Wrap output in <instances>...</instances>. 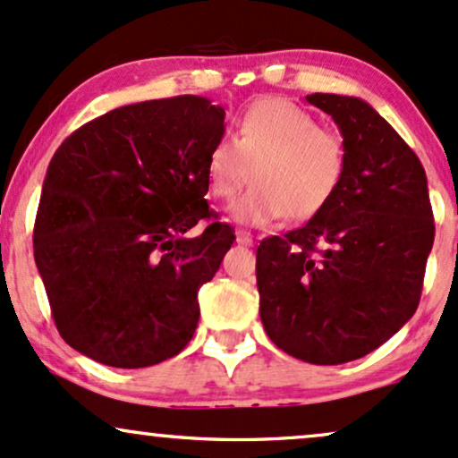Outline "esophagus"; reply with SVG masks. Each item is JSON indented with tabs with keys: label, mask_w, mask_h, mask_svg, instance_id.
<instances>
[{
	"label": "esophagus",
	"mask_w": 458,
	"mask_h": 458,
	"mask_svg": "<svg viewBox=\"0 0 458 458\" xmlns=\"http://www.w3.org/2000/svg\"><path fill=\"white\" fill-rule=\"evenodd\" d=\"M235 242L242 246H252V235L249 231H235Z\"/></svg>",
	"instance_id": "esophagus-1"
}]
</instances>
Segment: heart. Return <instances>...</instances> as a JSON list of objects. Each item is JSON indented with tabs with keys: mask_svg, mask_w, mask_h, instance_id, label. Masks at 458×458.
Wrapping results in <instances>:
<instances>
[{
	"mask_svg": "<svg viewBox=\"0 0 458 458\" xmlns=\"http://www.w3.org/2000/svg\"><path fill=\"white\" fill-rule=\"evenodd\" d=\"M240 225L263 227L287 216L302 223L319 216L335 201L347 175V145L335 128L319 126L313 113L295 102L267 96L250 102L235 120V139L214 141L206 160L208 191L231 199Z\"/></svg>",
	"mask_w": 458,
	"mask_h": 458,
	"instance_id": "1",
	"label": "heart"
}]
</instances>
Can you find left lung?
<instances>
[{"mask_svg":"<svg viewBox=\"0 0 458 458\" xmlns=\"http://www.w3.org/2000/svg\"><path fill=\"white\" fill-rule=\"evenodd\" d=\"M347 145L335 201L304 227L257 249L267 336L310 364H343L384 345L420 302L435 223L427 174L369 102L310 94Z\"/></svg>","mask_w":458,"mask_h":458,"instance_id":"left-lung-1","label":"left lung"}]
</instances>
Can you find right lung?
I'll list each match as a JSON object with an SVG mask.
<instances>
[{
  "mask_svg": "<svg viewBox=\"0 0 458 458\" xmlns=\"http://www.w3.org/2000/svg\"><path fill=\"white\" fill-rule=\"evenodd\" d=\"M225 109L201 96L145 100L96 117L53 154L34 259L70 347L115 369L174 358L199 321L235 235L206 201V160ZM208 222L203 234L185 233Z\"/></svg>",
  "mask_w": 458,
  "mask_h": 458,
  "instance_id": "right-lung-1",
  "label": "right lung"
}]
</instances>
